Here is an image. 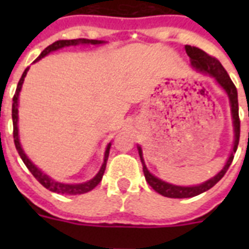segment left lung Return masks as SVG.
<instances>
[{
    "label": "left lung",
    "instance_id": "8db88e82",
    "mask_svg": "<svg viewBox=\"0 0 249 249\" xmlns=\"http://www.w3.org/2000/svg\"><path fill=\"white\" fill-rule=\"evenodd\" d=\"M186 53L190 56V63L194 70H196L197 72H200L203 75H207L209 77H212L216 84L220 86L221 89L224 90L230 102V109H231V119H232V128H234V142H232V150L229 155L226 163H225L224 168L214 176V177L209 178L208 181L199 183L195 186H177L169 182H165L163 179H160L152 173H150V170L147 169L146 163L143 159V152L142 148L138 144V154H140L141 161H142V166H143L144 178L152 189L155 190L156 193H159L160 195L166 197H176V199H182V197H193L196 196L199 194L205 193L207 190L216 185L217 182L220 181L221 178L224 177L225 173L228 172L229 166L231 165V161L234 159V154L236 152L238 148V143H239L240 137V120H239V107H238V91H236L235 85L232 84L230 76L228 75V72L225 71V68L222 67V64L213 56L208 55L207 53L203 52L201 49L195 48V46H190L186 45L185 46ZM249 116V112H248ZM249 138V132H248Z\"/></svg>",
    "mask_w": 249,
    "mask_h": 249
}]
</instances>
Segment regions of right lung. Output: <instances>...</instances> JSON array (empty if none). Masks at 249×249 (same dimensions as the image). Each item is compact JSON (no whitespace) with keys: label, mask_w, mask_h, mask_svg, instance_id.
I'll return each mask as SVG.
<instances>
[{"label":"right lung","mask_w":249,"mask_h":249,"mask_svg":"<svg viewBox=\"0 0 249 249\" xmlns=\"http://www.w3.org/2000/svg\"><path fill=\"white\" fill-rule=\"evenodd\" d=\"M106 44V41L102 40H88V38H77V40H59L55 41L54 44L49 45L48 48L45 49L44 52L41 53L38 58H37L33 63H36L38 60H41L44 56H46L48 54L53 52H56L62 48H67V46H76V45H102ZM29 67H27L21 75L19 83H18L17 86V91L14 94L13 98V125H14V143H15V147H17L18 154L20 155L23 163L25 164V166L28 168L29 172L35 176L37 181L40 182L41 185L46 187L48 190L53 191V193L56 194H64V195H80V194H85L89 193L91 190L95 187V186L102 181V177H103V173L106 170V164H107V159H108V154H109V148H111V143L107 144L105 151V159H103V164H102L101 169L98 172L95 176H94L89 181L83 182V183H63V182L55 181L54 178H52L49 174H46L45 172L38 168L37 165L32 163V160L29 159L28 156L25 155L24 150L21 147L20 143V138H19V126H18V121H19V115H18V108H19V95H20V90L21 86H23V83H24V77L27 76V72H28Z\"/></svg>","instance_id":"right-lung-1"}]
</instances>
